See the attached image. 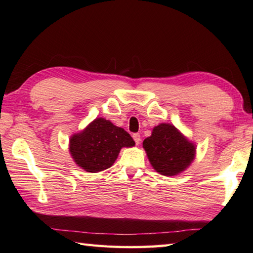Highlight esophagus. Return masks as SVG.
Wrapping results in <instances>:
<instances>
[{"label": "esophagus", "instance_id": "esophagus-1", "mask_svg": "<svg viewBox=\"0 0 253 253\" xmlns=\"http://www.w3.org/2000/svg\"><path fill=\"white\" fill-rule=\"evenodd\" d=\"M132 138H133V140H135L136 144H139V143H140V141H141V136L139 135V133H133V135H132Z\"/></svg>", "mask_w": 253, "mask_h": 253}]
</instances>
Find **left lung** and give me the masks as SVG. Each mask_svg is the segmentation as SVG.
I'll list each match as a JSON object with an SVG mask.
<instances>
[{"instance_id":"1","label":"left lung","mask_w":253,"mask_h":253,"mask_svg":"<svg viewBox=\"0 0 253 253\" xmlns=\"http://www.w3.org/2000/svg\"><path fill=\"white\" fill-rule=\"evenodd\" d=\"M152 168L159 174L175 176L185 171L196 158V143L171 124L155 126L142 143Z\"/></svg>"}]
</instances>
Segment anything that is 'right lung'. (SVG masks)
<instances>
[{"label":"right lung","mask_w":253,"mask_h":253,"mask_svg":"<svg viewBox=\"0 0 253 253\" xmlns=\"http://www.w3.org/2000/svg\"><path fill=\"white\" fill-rule=\"evenodd\" d=\"M135 141L123 128L98 117L82 131L69 138V152L74 162L88 173H99L114 164L122 148H131Z\"/></svg>","instance_id":"right-lung-1"}]
</instances>
